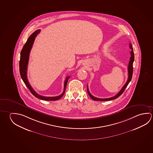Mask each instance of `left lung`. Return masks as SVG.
<instances>
[{
  "label": "left lung",
  "mask_w": 153,
  "mask_h": 153,
  "mask_svg": "<svg viewBox=\"0 0 153 153\" xmlns=\"http://www.w3.org/2000/svg\"><path fill=\"white\" fill-rule=\"evenodd\" d=\"M130 48L131 49V57L130 59V61L128 63V80L126 81V83H125V85H124L123 88H122V89L120 90V91L116 95H115L114 97H113L111 98H106V99H101V98H96L95 97L93 96L90 92H89L88 90V88L87 87V91H88V94L90 97V98L95 101H109L111 100H114L116 98H118L122 93H123L124 91L125 90V88L127 87L128 83L130 82L132 77L133 74V63L134 60V52H133V50L132 45L130 43Z\"/></svg>",
  "instance_id": "8db88e82"
}]
</instances>
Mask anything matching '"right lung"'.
<instances>
[{
    "label": "right lung",
    "instance_id": "obj_1",
    "mask_svg": "<svg viewBox=\"0 0 153 153\" xmlns=\"http://www.w3.org/2000/svg\"><path fill=\"white\" fill-rule=\"evenodd\" d=\"M40 30H37L35 31L34 33H33L30 37L28 38V40L25 43V45L23 46L22 50L21 52L20 60V73L21 77L23 81L25 84L28 89L30 90L31 93L33 95L36 97V98H38L43 100L47 101H55L60 99L63 95H64L65 91L66 86L68 83V79L69 78V76L67 77L65 81L64 84V90L62 93L57 97H44L42 95H39L38 93L36 92L33 88L31 86L30 84L28 82L27 78V68H28V61L29 59V54H30V51L33 46V44L34 42V40L35 39V38L38 34L40 33Z\"/></svg>",
    "mask_w": 153,
    "mask_h": 153
}]
</instances>
